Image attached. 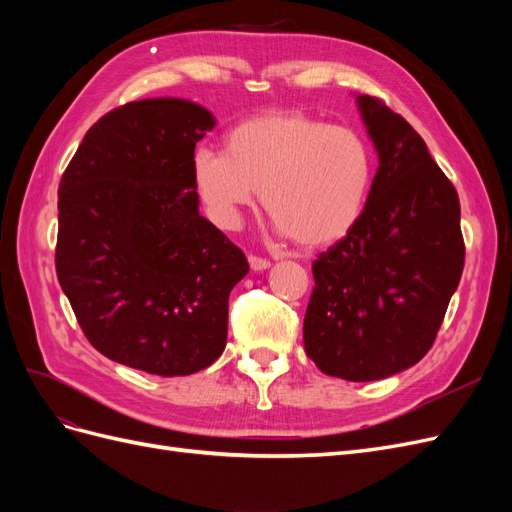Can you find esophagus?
<instances>
[{"label": "esophagus", "instance_id": "obj_1", "mask_svg": "<svg viewBox=\"0 0 512 512\" xmlns=\"http://www.w3.org/2000/svg\"><path fill=\"white\" fill-rule=\"evenodd\" d=\"M247 260H250V267L254 271H265V269L271 267L269 258H262V256H256V254H250V256H247Z\"/></svg>", "mask_w": 512, "mask_h": 512}]
</instances>
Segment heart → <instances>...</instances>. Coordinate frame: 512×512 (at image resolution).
<instances>
[{
  "instance_id": "heart-1",
  "label": "heart",
  "mask_w": 512,
  "mask_h": 512,
  "mask_svg": "<svg viewBox=\"0 0 512 512\" xmlns=\"http://www.w3.org/2000/svg\"><path fill=\"white\" fill-rule=\"evenodd\" d=\"M374 179L367 143L350 128L301 111L247 117L224 134V151L200 147L192 181L211 220L237 228L262 207L301 247H324L359 222Z\"/></svg>"
}]
</instances>
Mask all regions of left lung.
<instances>
[{
	"mask_svg": "<svg viewBox=\"0 0 512 512\" xmlns=\"http://www.w3.org/2000/svg\"><path fill=\"white\" fill-rule=\"evenodd\" d=\"M359 106L380 166L359 222L314 260L303 320L309 359L350 382L423 359L466 260L457 190L421 134L380 98L359 96Z\"/></svg>",
	"mask_w": 512,
	"mask_h": 512,
	"instance_id": "1",
	"label": "left lung"
}]
</instances>
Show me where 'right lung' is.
<instances>
[{
    "label": "right lung",
    "mask_w": 512,
    "mask_h": 512,
    "mask_svg": "<svg viewBox=\"0 0 512 512\" xmlns=\"http://www.w3.org/2000/svg\"><path fill=\"white\" fill-rule=\"evenodd\" d=\"M203 106L158 98L91 126L59 183L55 269L89 344L164 378L220 359L245 254L198 213Z\"/></svg>",
    "instance_id": "1"
}]
</instances>
